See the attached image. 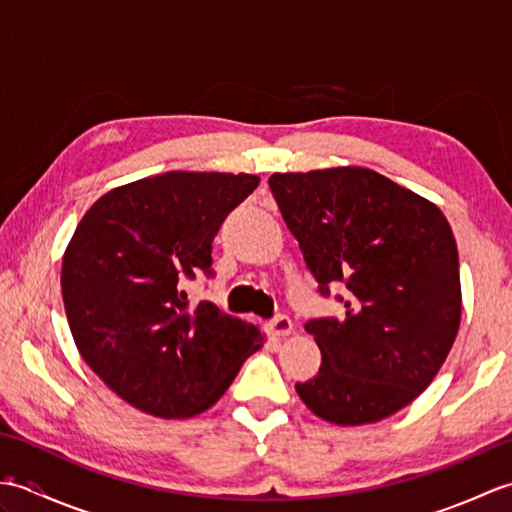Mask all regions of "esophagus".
Masks as SVG:
<instances>
[{
  "label": "esophagus",
  "mask_w": 512,
  "mask_h": 512,
  "mask_svg": "<svg viewBox=\"0 0 512 512\" xmlns=\"http://www.w3.org/2000/svg\"><path fill=\"white\" fill-rule=\"evenodd\" d=\"M266 330L270 336H288L292 332V321L286 314H277L273 321H268Z\"/></svg>",
  "instance_id": "1"
}]
</instances>
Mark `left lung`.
<instances>
[{
  "label": "left lung",
  "instance_id": "8db88e82",
  "mask_svg": "<svg viewBox=\"0 0 512 512\" xmlns=\"http://www.w3.org/2000/svg\"><path fill=\"white\" fill-rule=\"evenodd\" d=\"M279 211L321 292L350 290L341 319H314L319 374L295 389L341 427L378 422L440 372L462 319L458 246L422 195L367 167L273 173Z\"/></svg>",
  "mask_w": 512,
  "mask_h": 512
}]
</instances>
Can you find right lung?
Wrapping results in <instances>:
<instances>
[{
	"label": "right lung",
	"mask_w": 512,
	"mask_h": 512,
	"mask_svg": "<svg viewBox=\"0 0 512 512\" xmlns=\"http://www.w3.org/2000/svg\"><path fill=\"white\" fill-rule=\"evenodd\" d=\"M253 173L167 171L96 200L63 253L61 292L85 363L129 405L156 418L213 407L246 358L257 325L211 301L187 308L184 277L211 273V242L257 189Z\"/></svg>",
	"instance_id": "right-lung-1"
}]
</instances>
